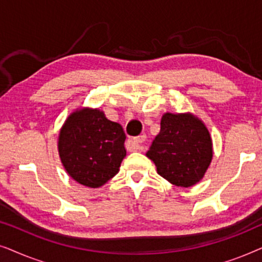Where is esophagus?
<instances>
[{"label":"esophagus","instance_id":"esophagus-1","mask_svg":"<svg viewBox=\"0 0 262 262\" xmlns=\"http://www.w3.org/2000/svg\"><path fill=\"white\" fill-rule=\"evenodd\" d=\"M145 139H146V136L145 135H142V136H138V137H136V138H134L131 141V143H132V150H139V149H142V144L143 143L145 142Z\"/></svg>","mask_w":262,"mask_h":262}]
</instances>
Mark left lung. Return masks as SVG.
I'll list each match as a JSON object with an SVG mask.
<instances>
[{"label": "left lung", "instance_id": "obj_1", "mask_svg": "<svg viewBox=\"0 0 262 262\" xmlns=\"http://www.w3.org/2000/svg\"><path fill=\"white\" fill-rule=\"evenodd\" d=\"M146 156L170 184L191 187L202 180L212 160L210 132L191 113H164Z\"/></svg>", "mask_w": 262, "mask_h": 262}]
</instances>
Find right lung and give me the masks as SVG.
<instances>
[{
    "label": "right lung",
    "instance_id": "right-lung-1",
    "mask_svg": "<svg viewBox=\"0 0 262 262\" xmlns=\"http://www.w3.org/2000/svg\"><path fill=\"white\" fill-rule=\"evenodd\" d=\"M120 124L102 111L81 108L68 117L58 137V152L67 173L78 184L96 188L118 171L126 156Z\"/></svg>",
    "mask_w": 262,
    "mask_h": 262
}]
</instances>
